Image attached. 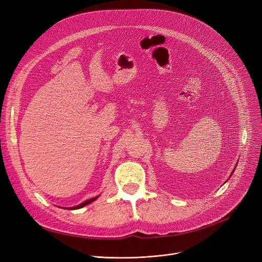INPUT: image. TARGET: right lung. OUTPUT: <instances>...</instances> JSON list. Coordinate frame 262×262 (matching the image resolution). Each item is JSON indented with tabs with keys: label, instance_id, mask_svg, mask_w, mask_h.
Segmentation results:
<instances>
[{
	"label": "right lung",
	"instance_id": "obj_1",
	"mask_svg": "<svg viewBox=\"0 0 262 262\" xmlns=\"http://www.w3.org/2000/svg\"><path fill=\"white\" fill-rule=\"evenodd\" d=\"M97 198H98V197H94V198H92V199H89V200H87V201H85V202L81 203L80 205H77V206H74V207H71V208H68V209H79V208H82V207H84V206L88 205L89 203L93 202V201H94V200H96Z\"/></svg>",
	"mask_w": 262,
	"mask_h": 262
}]
</instances>
